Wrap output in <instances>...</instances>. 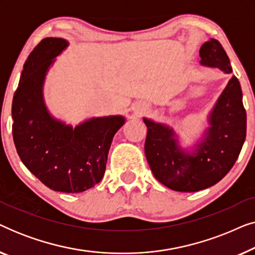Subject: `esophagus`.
I'll use <instances>...</instances> for the list:
<instances>
[{
    "label": "esophagus",
    "mask_w": 255,
    "mask_h": 255,
    "mask_svg": "<svg viewBox=\"0 0 255 255\" xmlns=\"http://www.w3.org/2000/svg\"><path fill=\"white\" fill-rule=\"evenodd\" d=\"M140 113H141V110H140Z\"/></svg>",
    "instance_id": "1"
}]
</instances>
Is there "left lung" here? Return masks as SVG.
<instances>
[{"mask_svg":"<svg viewBox=\"0 0 255 255\" xmlns=\"http://www.w3.org/2000/svg\"><path fill=\"white\" fill-rule=\"evenodd\" d=\"M201 64L231 73L222 44L210 39L201 46ZM147 127L146 159L155 179L175 191L194 193L219 182L238 159L246 138V110L242 87L232 76L210 115L211 127L194 153L177 146L174 132L166 125L144 118Z\"/></svg>","mask_w":255,"mask_h":255,"instance_id":"1","label":"left lung"}]
</instances>
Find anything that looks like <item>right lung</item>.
<instances>
[{
	"mask_svg": "<svg viewBox=\"0 0 255 255\" xmlns=\"http://www.w3.org/2000/svg\"><path fill=\"white\" fill-rule=\"evenodd\" d=\"M67 45L62 38H45L27 57L12 100V137L20 160L45 186L81 193L102 180L111 141L125 120L92 118L73 128L47 113L45 75Z\"/></svg>",
	"mask_w": 255,
	"mask_h": 255,
	"instance_id": "1",
	"label": "right lung"
}]
</instances>
